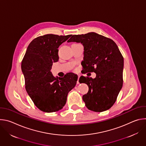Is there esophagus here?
Wrapping results in <instances>:
<instances>
[{
    "instance_id": "obj_1",
    "label": "esophagus",
    "mask_w": 146,
    "mask_h": 146,
    "mask_svg": "<svg viewBox=\"0 0 146 146\" xmlns=\"http://www.w3.org/2000/svg\"><path fill=\"white\" fill-rule=\"evenodd\" d=\"M80 75H78V79H77V84H79V81H78V80H79V78H80Z\"/></svg>"
}]
</instances>
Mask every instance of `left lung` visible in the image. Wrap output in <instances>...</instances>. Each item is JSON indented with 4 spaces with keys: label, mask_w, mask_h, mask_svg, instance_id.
Listing matches in <instances>:
<instances>
[{
    "label": "left lung",
    "mask_w": 146,
    "mask_h": 146,
    "mask_svg": "<svg viewBox=\"0 0 146 146\" xmlns=\"http://www.w3.org/2000/svg\"><path fill=\"white\" fill-rule=\"evenodd\" d=\"M68 42L82 44L85 70L96 75L95 78L81 76L79 79L89 88L88 93L82 96L86 107L95 112L109 109L123 84V58L118 46L111 39L95 32L73 35Z\"/></svg>",
    "instance_id": "obj_1"
}]
</instances>
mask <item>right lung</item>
I'll return each instance as SVG.
<instances>
[{
    "label": "right lung",
    "mask_w": 146,
    "mask_h": 146,
    "mask_svg": "<svg viewBox=\"0 0 146 146\" xmlns=\"http://www.w3.org/2000/svg\"><path fill=\"white\" fill-rule=\"evenodd\" d=\"M70 36L53 34L39 36L29 44L23 59L26 91L42 111L52 113L62 109L69 92L76 84V74L69 73L63 78H55L51 72L52 64L59 59L58 48Z\"/></svg>",
    "instance_id": "1"
}]
</instances>
